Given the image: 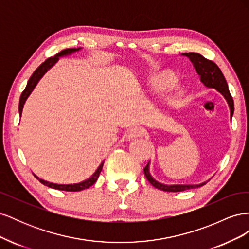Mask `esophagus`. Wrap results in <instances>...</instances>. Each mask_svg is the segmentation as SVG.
Wrapping results in <instances>:
<instances>
[{
	"instance_id": "esophagus-1",
	"label": "esophagus",
	"mask_w": 249,
	"mask_h": 249,
	"mask_svg": "<svg viewBox=\"0 0 249 249\" xmlns=\"http://www.w3.org/2000/svg\"><path fill=\"white\" fill-rule=\"evenodd\" d=\"M143 132H144V130H143L141 126H133L132 129H130L129 134H127V137H129V139L138 138L141 136V135H143Z\"/></svg>"
}]
</instances>
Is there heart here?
Wrapping results in <instances>:
<instances>
[{
    "instance_id": "heart-1",
    "label": "heart",
    "mask_w": 249,
    "mask_h": 249,
    "mask_svg": "<svg viewBox=\"0 0 249 249\" xmlns=\"http://www.w3.org/2000/svg\"><path fill=\"white\" fill-rule=\"evenodd\" d=\"M175 82H176L175 77L168 72L157 73L152 78V80H150L153 88L155 90H157V91H162V90L167 89ZM176 90H177V92H178V88H177Z\"/></svg>"
}]
</instances>
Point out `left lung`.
Listing matches in <instances>:
<instances>
[{
  "label": "left lung",
  "instance_id": "obj_1",
  "mask_svg": "<svg viewBox=\"0 0 249 249\" xmlns=\"http://www.w3.org/2000/svg\"><path fill=\"white\" fill-rule=\"evenodd\" d=\"M183 56H186L190 59V61L193 63V66L196 72L200 76V81L203 83V85L209 88H215L217 91H219L224 99L227 100L230 110H231V116L233 114V100L230 93L228 83L225 81L222 71L219 67L217 66L213 61L206 59L200 54L197 53H183ZM144 175L147 178L148 182L152 184L157 189H160L162 191L167 192H180L188 189H194V188H198L203 185H206L208 182H203L198 185H165L157 182L149 173V162L146 166L143 169Z\"/></svg>",
  "mask_w": 249,
  "mask_h": 249
}]
</instances>
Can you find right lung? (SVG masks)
<instances>
[{
	"label": "right lung",
	"mask_w": 249,
	"mask_h": 249,
	"mask_svg": "<svg viewBox=\"0 0 249 249\" xmlns=\"http://www.w3.org/2000/svg\"><path fill=\"white\" fill-rule=\"evenodd\" d=\"M81 48H78V49H66V50H63L60 53H58L57 55H55L54 57H50L48 58L46 61H44L43 63H41L37 69L35 70V71L33 72V74L31 77H30L28 83H27V86L25 88L24 91L21 92V95H20V99H19V105H18V111H19V115L21 116V112H22V108H24V105H25V102L27 101L28 96L31 94V92L33 91V89L35 88V86L37 85V83H38V81L42 78V76L44 73H46L51 67L54 65L57 61L59 57H62V56H66V55H70V54H72V53L74 52H78ZM103 165H104V161L101 163V165L99 166V168H97L95 170V172L93 173V175L90 177L89 178L83 180V182L81 183H78V184H69V185H62V184H54V183H50V182H47V180H43L39 178H37L36 176H34L37 179L39 180V182L41 184H43L44 186H48L50 188H53V189H57V190H63V191H70V192H77V191H81V190H84V189H87V188H89L90 186H92L97 178H99L100 177V173L102 171V168H103Z\"/></svg>",
	"instance_id": "add662e5"
}]
</instances>
